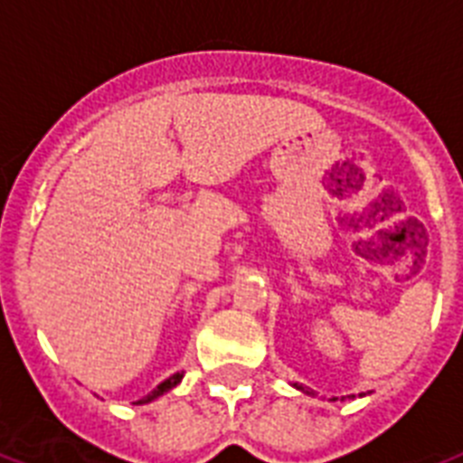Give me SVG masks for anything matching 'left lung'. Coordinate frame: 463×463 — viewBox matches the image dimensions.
<instances>
[{"instance_id": "8db88e82", "label": "left lung", "mask_w": 463, "mask_h": 463, "mask_svg": "<svg viewBox=\"0 0 463 463\" xmlns=\"http://www.w3.org/2000/svg\"><path fill=\"white\" fill-rule=\"evenodd\" d=\"M300 391H303V388H300Z\"/></svg>"}]
</instances>
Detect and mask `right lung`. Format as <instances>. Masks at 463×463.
Instances as JSON below:
<instances>
[{
    "instance_id": "right-lung-1",
    "label": "right lung",
    "mask_w": 463,
    "mask_h": 463,
    "mask_svg": "<svg viewBox=\"0 0 463 463\" xmlns=\"http://www.w3.org/2000/svg\"><path fill=\"white\" fill-rule=\"evenodd\" d=\"M179 381H182V373H175V376H170V378H167V381H163V383H160L154 392H148V395L144 397V400H139V402H135V404H146V402H151V400H156V397H160V395H163V392L172 391V388H175V385H177Z\"/></svg>"
}]
</instances>
